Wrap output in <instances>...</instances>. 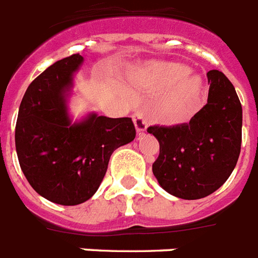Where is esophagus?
Instances as JSON below:
<instances>
[{
    "label": "esophagus",
    "instance_id": "34e87169",
    "mask_svg": "<svg viewBox=\"0 0 258 258\" xmlns=\"http://www.w3.org/2000/svg\"><path fill=\"white\" fill-rule=\"evenodd\" d=\"M133 122L136 125V129L139 132L140 135L144 133L146 131V126H148V121H146V116L145 113L142 112V110H137V112L133 113Z\"/></svg>",
    "mask_w": 258,
    "mask_h": 258
}]
</instances>
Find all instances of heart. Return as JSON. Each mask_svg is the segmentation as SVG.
<instances>
[{
	"instance_id": "1",
	"label": "heart",
	"mask_w": 258,
	"mask_h": 258,
	"mask_svg": "<svg viewBox=\"0 0 258 258\" xmlns=\"http://www.w3.org/2000/svg\"><path fill=\"white\" fill-rule=\"evenodd\" d=\"M185 65L157 62L136 72L132 80L150 92H165L156 104L158 118L165 122H177L186 116L203 92V80L187 74Z\"/></svg>"
}]
</instances>
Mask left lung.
I'll return each mask as SVG.
<instances>
[{"label": "left lung", "mask_w": 258, "mask_h": 258, "mask_svg": "<svg viewBox=\"0 0 258 258\" xmlns=\"http://www.w3.org/2000/svg\"><path fill=\"white\" fill-rule=\"evenodd\" d=\"M207 77L208 104L189 122L148 127L160 144L153 174L165 190L182 200L217 190L240 156L242 106L233 84L220 71L208 72Z\"/></svg>", "instance_id": "left-lung-1"}]
</instances>
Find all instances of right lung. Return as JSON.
Returning a JSON list of instances; mask_svg holds the SVG:
<instances>
[{"mask_svg": "<svg viewBox=\"0 0 258 258\" xmlns=\"http://www.w3.org/2000/svg\"><path fill=\"white\" fill-rule=\"evenodd\" d=\"M84 58H62L33 80L16 123V149L26 180L51 203L78 205L94 195L117 148L135 140L129 117L90 114L71 123L63 94Z\"/></svg>", "mask_w": 258, "mask_h": 258, "instance_id": "1", "label": "right lung"}]
</instances>
